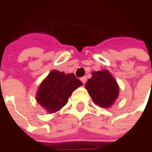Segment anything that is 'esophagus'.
<instances>
[{"mask_svg":"<svg viewBox=\"0 0 152 152\" xmlns=\"http://www.w3.org/2000/svg\"><path fill=\"white\" fill-rule=\"evenodd\" d=\"M81 81L83 82V84H85V83L87 82V77H86V76H83V77L81 78Z\"/></svg>","mask_w":152,"mask_h":152,"instance_id":"obj_1","label":"esophagus"}]
</instances>
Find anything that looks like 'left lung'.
<instances>
[{
  "label": "left lung",
  "instance_id": "left-lung-1",
  "mask_svg": "<svg viewBox=\"0 0 152 152\" xmlns=\"http://www.w3.org/2000/svg\"><path fill=\"white\" fill-rule=\"evenodd\" d=\"M85 87L95 104L101 107H109L119 94V86L107 70L93 72Z\"/></svg>",
  "mask_w": 152,
  "mask_h": 152
}]
</instances>
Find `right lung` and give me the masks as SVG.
Instances as JSON below:
<instances>
[{
    "instance_id": "1",
    "label": "right lung",
    "mask_w": 152,
    "mask_h": 152,
    "mask_svg": "<svg viewBox=\"0 0 152 152\" xmlns=\"http://www.w3.org/2000/svg\"><path fill=\"white\" fill-rule=\"evenodd\" d=\"M81 85L83 83L74 74L53 70L40 84L37 100L49 113H54L68 103L72 92Z\"/></svg>"
}]
</instances>
